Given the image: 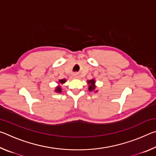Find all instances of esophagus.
I'll list each match as a JSON object with an SVG mask.
<instances>
[{"label": "esophagus", "mask_w": 156, "mask_h": 156, "mask_svg": "<svg viewBox=\"0 0 156 156\" xmlns=\"http://www.w3.org/2000/svg\"><path fill=\"white\" fill-rule=\"evenodd\" d=\"M72 78H73V79L79 78V75H78V74H73V75L72 76Z\"/></svg>", "instance_id": "obj_1"}]
</instances>
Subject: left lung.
<instances>
[{
	"mask_svg": "<svg viewBox=\"0 0 156 156\" xmlns=\"http://www.w3.org/2000/svg\"><path fill=\"white\" fill-rule=\"evenodd\" d=\"M87 84H88V86H89V91H94L95 93H97L98 90H96V80H95V79L93 78L91 79V80H87Z\"/></svg>",
	"mask_w": 156,
	"mask_h": 156,
	"instance_id": "1",
	"label": "left lung"
}]
</instances>
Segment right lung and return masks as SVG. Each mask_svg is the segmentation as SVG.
<instances>
[{
  "mask_svg": "<svg viewBox=\"0 0 156 156\" xmlns=\"http://www.w3.org/2000/svg\"><path fill=\"white\" fill-rule=\"evenodd\" d=\"M67 81L66 79H61V80H58V86L56 87V88L54 89V91L56 93H61L62 92V88H61V85L64 83H65V82Z\"/></svg>",
  "mask_w": 156,
  "mask_h": 156,
  "instance_id": "add662e5",
  "label": "right lung"
}]
</instances>
